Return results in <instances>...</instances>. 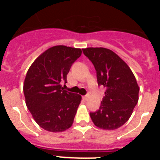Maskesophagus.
Here are the masks:
<instances>
[{
	"label": "esophagus",
	"mask_w": 160,
	"mask_h": 160,
	"mask_svg": "<svg viewBox=\"0 0 160 160\" xmlns=\"http://www.w3.org/2000/svg\"><path fill=\"white\" fill-rule=\"evenodd\" d=\"M88 98H89L88 95L82 96V98H83V99H84V100H87V99H88Z\"/></svg>",
	"instance_id": "esophagus-1"
}]
</instances>
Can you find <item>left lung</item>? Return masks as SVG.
Masks as SVG:
<instances>
[{"instance_id":"8db88e82","label":"left lung","mask_w":160,"mask_h":160,"mask_svg":"<svg viewBox=\"0 0 160 160\" xmlns=\"http://www.w3.org/2000/svg\"><path fill=\"white\" fill-rule=\"evenodd\" d=\"M82 50L95 68L98 86L106 88L99 109L90 112V118L101 129H117L129 119L138 102L139 87L135 75L111 49L90 47Z\"/></svg>"}]
</instances>
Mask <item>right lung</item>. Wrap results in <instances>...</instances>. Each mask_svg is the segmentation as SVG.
Segmentation results:
<instances>
[{
	"label": "right lung",
	"instance_id": "right-lung-1",
	"mask_svg": "<svg viewBox=\"0 0 160 160\" xmlns=\"http://www.w3.org/2000/svg\"><path fill=\"white\" fill-rule=\"evenodd\" d=\"M82 49L65 46L49 48L28 70L23 91L25 103L37 123L46 131L62 132L73 122L82 96L63 90L73 63Z\"/></svg>",
	"mask_w": 160,
	"mask_h": 160
}]
</instances>
